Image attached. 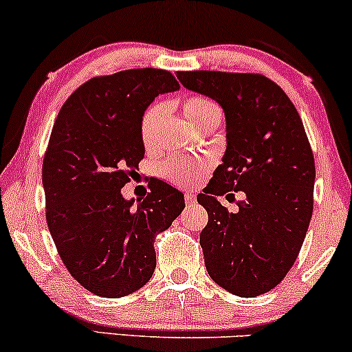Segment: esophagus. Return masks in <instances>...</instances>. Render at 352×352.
Here are the masks:
<instances>
[{
    "mask_svg": "<svg viewBox=\"0 0 352 352\" xmlns=\"http://www.w3.org/2000/svg\"><path fill=\"white\" fill-rule=\"evenodd\" d=\"M185 201H187V205L195 204V195H193L192 192H187V193H185Z\"/></svg>",
    "mask_w": 352,
    "mask_h": 352,
    "instance_id": "obj_1",
    "label": "esophagus"
}]
</instances>
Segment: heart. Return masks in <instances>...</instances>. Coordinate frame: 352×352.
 <instances>
[{
	"label": "heart",
	"instance_id": "1",
	"mask_svg": "<svg viewBox=\"0 0 352 352\" xmlns=\"http://www.w3.org/2000/svg\"><path fill=\"white\" fill-rule=\"evenodd\" d=\"M185 119L193 129H201L212 122H220L221 111L215 102L201 96H193L184 100L182 104ZM164 107L159 104H153L145 111L140 120V140H142L145 151H155L159 145V127L162 122ZM160 177L168 180L179 187H190L200 179L205 172V164L199 159L192 157H180V159H168L160 165Z\"/></svg>",
	"mask_w": 352,
	"mask_h": 352
}]
</instances>
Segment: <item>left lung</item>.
<instances>
[{
  "label": "left lung",
  "mask_w": 352,
  "mask_h": 352,
  "mask_svg": "<svg viewBox=\"0 0 352 352\" xmlns=\"http://www.w3.org/2000/svg\"><path fill=\"white\" fill-rule=\"evenodd\" d=\"M177 78L220 104L227 120V151L197 197L208 213L200 233L207 272L236 296H260L292 270L313 215L316 172L301 117L265 76L179 71ZM232 189L245 193L236 214L217 201Z\"/></svg>",
  "instance_id": "left-lung-1"
}]
</instances>
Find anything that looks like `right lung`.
<instances>
[{"instance_id":"obj_1","label":"right lung","mask_w":352,"mask_h":352,"mask_svg":"<svg viewBox=\"0 0 352 352\" xmlns=\"http://www.w3.org/2000/svg\"><path fill=\"white\" fill-rule=\"evenodd\" d=\"M179 89L170 72L152 67L92 78L52 127L43 160L47 228L72 278L102 298L127 296L151 280L153 238L185 208L184 193L162 180L145 199L120 192L144 159V112Z\"/></svg>"}]
</instances>
